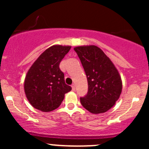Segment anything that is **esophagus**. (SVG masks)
<instances>
[{"instance_id": "obj_1", "label": "esophagus", "mask_w": 149, "mask_h": 149, "mask_svg": "<svg viewBox=\"0 0 149 149\" xmlns=\"http://www.w3.org/2000/svg\"><path fill=\"white\" fill-rule=\"evenodd\" d=\"M71 87H72V90H73V91H75V87H76V86H75V84H73L71 85Z\"/></svg>"}]
</instances>
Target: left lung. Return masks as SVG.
I'll return each mask as SVG.
<instances>
[{"label": "left lung", "instance_id": "left-lung-1", "mask_svg": "<svg viewBox=\"0 0 149 149\" xmlns=\"http://www.w3.org/2000/svg\"><path fill=\"white\" fill-rule=\"evenodd\" d=\"M73 49L88 81V93L80 98L81 103L91 113H104L115 105L121 94L123 83L119 72L98 47L84 45Z\"/></svg>", "mask_w": 149, "mask_h": 149}]
</instances>
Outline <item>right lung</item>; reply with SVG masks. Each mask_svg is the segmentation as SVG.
<instances>
[{
  "label": "right lung",
  "mask_w": 149,
  "mask_h": 149,
  "mask_svg": "<svg viewBox=\"0 0 149 149\" xmlns=\"http://www.w3.org/2000/svg\"><path fill=\"white\" fill-rule=\"evenodd\" d=\"M70 46L55 45L39 56L29 69L24 80V92L31 106L42 112L57 109L65 94L71 90L64 80L60 63Z\"/></svg>",
  "instance_id": "right-lung-1"
}]
</instances>
